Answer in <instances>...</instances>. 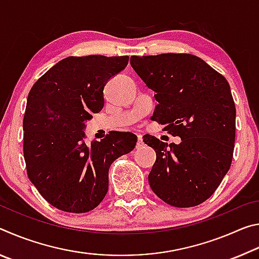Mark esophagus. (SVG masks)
Here are the masks:
<instances>
[{"instance_id": "34e87169", "label": "esophagus", "mask_w": 259, "mask_h": 259, "mask_svg": "<svg viewBox=\"0 0 259 259\" xmlns=\"http://www.w3.org/2000/svg\"><path fill=\"white\" fill-rule=\"evenodd\" d=\"M137 145H136V147L137 148H140V147H143L144 146V142H143V137L140 135H138L137 136Z\"/></svg>"}]
</instances>
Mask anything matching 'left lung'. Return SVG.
<instances>
[{
  "label": "left lung",
  "mask_w": 259,
  "mask_h": 259,
  "mask_svg": "<svg viewBox=\"0 0 259 259\" xmlns=\"http://www.w3.org/2000/svg\"><path fill=\"white\" fill-rule=\"evenodd\" d=\"M130 64L155 91L152 120L181 137L179 144L144 139L156 153L152 191L172 207H195L213 194L232 163L235 105L229 82L190 54L131 56Z\"/></svg>",
  "instance_id": "8db88e82"
}]
</instances>
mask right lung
Wrapping results in <instances>:
<instances>
[{
    "label": "right lung",
    "mask_w": 259,
    "mask_h": 259,
    "mask_svg": "<svg viewBox=\"0 0 259 259\" xmlns=\"http://www.w3.org/2000/svg\"><path fill=\"white\" fill-rule=\"evenodd\" d=\"M129 57H67L30 89L24 115V157L29 181L51 205L66 212L95 209L108 191L109 166L137 143L112 133L87 145L85 121L104 107V88Z\"/></svg>",
    "instance_id": "1"
}]
</instances>
